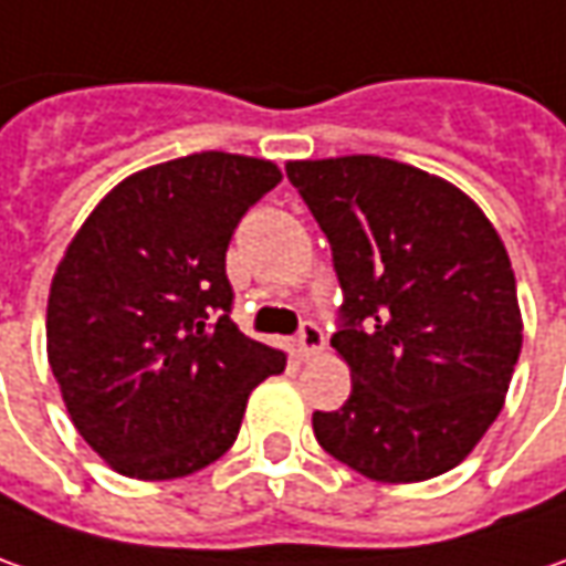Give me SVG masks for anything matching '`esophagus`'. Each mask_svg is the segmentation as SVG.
Segmentation results:
<instances>
[{
    "label": "esophagus",
    "mask_w": 566,
    "mask_h": 566,
    "mask_svg": "<svg viewBox=\"0 0 566 566\" xmlns=\"http://www.w3.org/2000/svg\"><path fill=\"white\" fill-rule=\"evenodd\" d=\"M322 347H325V335H322V328L316 322H303L301 335H297V350H301V357H313V354H319Z\"/></svg>",
    "instance_id": "esophagus-1"
}]
</instances>
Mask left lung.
Listing matches in <instances>:
<instances>
[{"label": "left lung", "instance_id": "obj_1", "mask_svg": "<svg viewBox=\"0 0 566 566\" xmlns=\"http://www.w3.org/2000/svg\"><path fill=\"white\" fill-rule=\"evenodd\" d=\"M325 231L350 366L342 410L313 413L335 460L376 482L454 470L504 407L523 347L504 241L460 187L381 156L284 166Z\"/></svg>", "mask_w": 566, "mask_h": 566}]
</instances>
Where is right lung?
Instances as JSON below:
<instances>
[{
	"label": "right lung",
	"instance_id": "right-lung-1",
	"mask_svg": "<svg viewBox=\"0 0 566 566\" xmlns=\"http://www.w3.org/2000/svg\"><path fill=\"white\" fill-rule=\"evenodd\" d=\"M279 181L269 159L206 149L127 175L71 238L46 354L74 429L122 476L163 482L216 463L250 391L284 369V350L231 322L224 275L241 216Z\"/></svg>",
	"mask_w": 566,
	"mask_h": 566
}]
</instances>
